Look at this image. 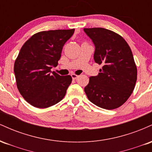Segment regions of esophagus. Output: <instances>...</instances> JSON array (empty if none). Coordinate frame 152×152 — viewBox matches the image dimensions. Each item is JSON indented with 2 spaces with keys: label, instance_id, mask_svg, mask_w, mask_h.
I'll list each match as a JSON object with an SVG mask.
<instances>
[{
  "label": "esophagus",
  "instance_id": "obj_1",
  "mask_svg": "<svg viewBox=\"0 0 152 152\" xmlns=\"http://www.w3.org/2000/svg\"><path fill=\"white\" fill-rule=\"evenodd\" d=\"M71 77H72V78L74 80H75V79H76V78H77L78 77V75H76V74H71Z\"/></svg>",
  "mask_w": 152,
  "mask_h": 152
}]
</instances>
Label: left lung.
I'll return each instance as SVG.
<instances>
[{
	"mask_svg": "<svg viewBox=\"0 0 152 152\" xmlns=\"http://www.w3.org/2000/svg\"><path fill=\"white\" fill-rule=\"evenodd\" d=\"M95 46L94 59L102 64L84 88L88 100L108 110L123 105L135 87L137 69L129 46L114 31L103 28H83Z\"/></svg>",
	"mask_w": 152,
	"mask_h": 152,
	"instance_id": "1",
	"label": "left lung"
}]
</instances>
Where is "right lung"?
I'll return each mask as SVG.
<instances>
[{
	"instance_id": "right-lung-1",
	"label": "right lung",
	"mask_w": 152,
	"mask_h": 152,
	"mask_svg": "<svg viewBox=\"0 0 152 152\" xmlns=\"http://www.w3.org/2000/svg\"><path fill=\"white\" fill-rule=\"evenodd\" d=\"M74 33V29L41 31L20 48L14 64L17 87L34 107H50L65 96L72 78L60 76L50 69L58 65L63 47Z\"/></svg>"
}]
</instances>
